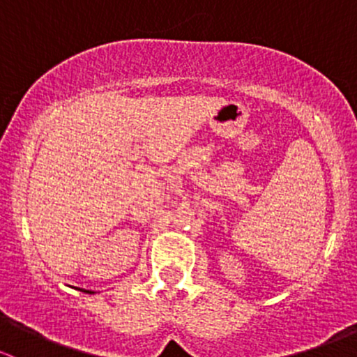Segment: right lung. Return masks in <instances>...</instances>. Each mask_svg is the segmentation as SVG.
Listing matches in <instances>:
<instances>
[{"mask_svg":"<svg viewBox=\"0 0 357 357\" xmlns=\"http://www.w3.org/2000/svg\"><path fill=\"white\" fill-rule=\"evenodd\" d=\"M84 291H86V290H84ZM88 294H91V291H89V290H88Z\"/></svg>","mask_w":357,"mask_h":357,"instance_id":"add662e5","label":"right lung"}]
</instances>
